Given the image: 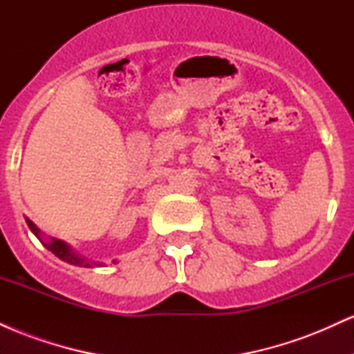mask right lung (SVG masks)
I'll list each match as a JSON object with an SVG mask.
<instances>
[{
  "mask_svg": "<svg viewBox=\"0 0 354 354\" xmlns=\"http://www.w3.org/2000/svg\"><path fill=\"white\" fill-rule=\"evenodd\" d=\"M26 223H28V226H30V230L33 231L36 236L39 238V230L36 228V226L33 225V223L30 221V219H26ZM41 243H43V241H41ZM43 245H44V248H46V250H50L53 254H56L59 259H63V261L70 263V265L84 266V268H91V266L98 265V263H93V261L89 263V261H86V259H84V258H80L78 254L73 253L70 248H68V245H64V243L59 241V239H53L51 243H43Z\"/></svg>",
  "mask_w": 354,
  "mask_h": 354,
  "instance_id": "add662e5",
  "label": "right lung"
}]
</instances>
